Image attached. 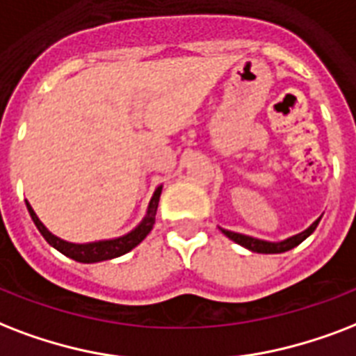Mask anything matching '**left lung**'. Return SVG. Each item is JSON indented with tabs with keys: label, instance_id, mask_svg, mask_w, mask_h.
<instances>
[{
	"label": "left lung",
	"instance_id": "obj_1",
	"mask_svg": "<svg viewBox=\"0 0 356 356\" xmlns=\"http://www.w3.org/2000/svg\"><path fill=\"white\" fill-rule=\"evenodd\" d=\"M319 219H321V217H319ZM319 219L314 222L312 227L307 228L305 232L297 234V236H293V238H290V239H284V241H280V243L261 241V239L250 238V236H243V234L230 232V230H225V228H221V230H222V234L227 236V238H230L232 241H236L238 245L245 247V249L252 250V252H261V254H278V252H286V250L293 249V247H297L299 243H302V241H305V239H307L308 236L314 232V230H316Z\"/></svg>",
	"mask_w": 356,
	"mask_h": 356
}]
</instances>
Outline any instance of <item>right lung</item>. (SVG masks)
Segmentation results:
<instances>
[{"mask_svg":"<svg viewBox=\"0 0 356 356\" xmlns=\"http://www.w3.org/2000/svg\"><path fill=\"white\" fill-rule=\"evenodd\" d=\"M159 195H161V187L156 189L152 200H150V206H148L147 217L143 219L139 227L131 230L129 234L122 236V238L109 239V241H96V243H85V245H76L68 243V241H63L57 236H54L51 232H48V228L44 227L40 219L37 217V213L33 211V208L27 204V209H29V216H31L35 227L38 228V232L42 234L44 239L48 241L54 249H57L59 252H63L68 258H72L76 261H81V264H92V261H102V260H111V258H117V256H122L126 252L137 247V245L147 238L150 230H152L154 222H156V211H158V202Z\"/></svg>","mask_w":356,"mask_h":356,"instance_id":"1","label":"right lung"}]
</instances>
